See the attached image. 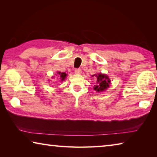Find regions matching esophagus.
I'll return each instance as SVG.
<instances>
[{
	"label": "esophagus",
	"instance_id": "obj_1",
	"mask_svg": "<svg viewBox=\"0 0 157 157\" xmlns=\"http://www.w3.org/2000/svg\"><path fill=\"white\" fill-rule=\"evenodd\" d=\"M82 73V70L80 68H76L75 69V74H78V75H79V74H81Z\"/></svg>",
	"mask_w": 157,
	"mask_h": 157
}]
</instances>
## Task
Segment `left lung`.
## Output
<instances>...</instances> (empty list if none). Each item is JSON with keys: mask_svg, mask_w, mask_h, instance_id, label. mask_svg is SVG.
<instances>
[{"mask_svg": "<svg viewBox=\"0 0 157 157\" xmlns=\"http://www.w3.org/2000/svg\"><path fill=\"white\" fill-rule=\"evenodd\" d=\"M95 76L97 78V82L96 85H94V89L95 91L98 92L103 91L109 86L110 79H109V77L107 75H105V74L99 73L98 75L95 74Z\"/></svg>", "mask_w": 157, "mask_h": 157, "instance_id": "8db88e82", "label": "left lung"}]
</instances>
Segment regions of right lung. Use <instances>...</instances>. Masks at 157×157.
<instances>
[{
    "label": "right lung",
    "mask_w": 157,
    "mask_h": 157,
    "mask_svg": "<svg viewBox=\"0 0 157 157\" xmlns=\"http://www.w3.org/2000/svg\"><path fill=\"white\" fill-rule=\"evenodd\" d=\"M59 75H60V79H62V81H63V79H64L66 78V74L65 73H61V72H58L57 73Z\"/></svg>",
    "instance_id": "right-lung-1"
}]
</instances>
